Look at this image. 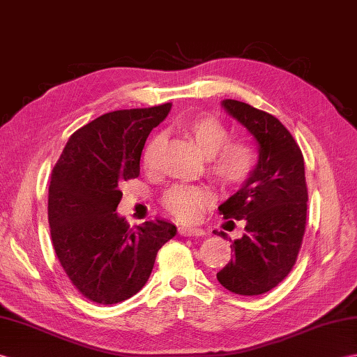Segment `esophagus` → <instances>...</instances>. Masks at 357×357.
<instances>
[{
  "instance_id": "esophagus-1",
  "label": "esophagus",
  "mask_w": 357,
  "mask_h": 357,
  "mask_svg": "<svg viewBox=\"0 0 357 357\" xmlns=\"http://www.w3.org/2000/svg\"><path fill=\"white\" fill-rule=\"evenodd\" d=\"M178 233L184 237H195V236H204V229L199 227H179Z\"/></svg>"
}]
</instances>
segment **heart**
Wrapping results in <instances>:
<instances>
[{
    "label": "heart",
    "mask_w": 357,
    "mask_h": 357,
    "mask_svg": "<svg viewBox=\"0 0 357 357\" xmlns=\"http://www.w3.org/2000/svg\"><path fill=\"white\" fill-rule=\"evenodd\" d=\"M181 128L206 156V172L219 187L236 190L254 176L260 162V151L252 139L231 138L229 128L213 115L187 119L181 123ZM161 141V135H155L143 149L141 164L147 172L156 169ZM206 201L208 192L190 184L172 185L161 199L164 208L181 222L195 220Z\"/></svg>",
    "instance_id": "b5f03b06"
}]
</instances>
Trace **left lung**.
Returning <instances> with one entry per match:
<instances>
[{
  "label": "left lung",
  "instance_id": "left-lung-1",
  "mask_svg": "<svg viewBox=\"0 0 357 357\" xmlns=\"http://www.w3.org/2000/svg\"><path fill=\"white\" fill-rule=\"evenodd\" d=\"M222 106L254 135L260 162L250 182L219 206L223 219L245 220L246 233L231 245L233 259L218 280L237 295H261L289 275L301 250L309 201L304 158L273 115L231 98Z\"/></svg>",
  "mask_w": 357,
  "mask_h": 357
}]
</instances>
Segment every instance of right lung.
Wrapping results in <instances>:
<instances>
[{"instance_id":"obj_1","label":"right lung","mask_w":357,"mask_h":357,"mask_svg":"<svg viewBox=\"0 0 357 357\" xmlns=\"http://www.w3.org/2000/svg\"><path fill=\"white\" fill-rule=\"evenodd\" d=\"M172 105L107 112L74 132L52 172L48 223L54 252L77 291L117 304L143 289L156 254L176 234L165 220L137 229L119 218L120 184L139 176V158Z\"/></svg>"}]
</instances>
